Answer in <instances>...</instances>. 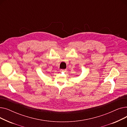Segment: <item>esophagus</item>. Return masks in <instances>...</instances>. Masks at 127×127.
Masks as SVG:
<instances>
[{
    "mask_svg": "<svg viewBox=\"0 0 127 127\" xmlns=\"http://www.w3.org/2000/svg\"><path fill=\"white\" fill-rule=\"evenodd\" d=\"M66 71V69H61L60 70V71L61 72H64Z\"/></svg>",
    "mask_w": 127,
    "mask_h": 127,
    "instance_id": "1",
    "label": "esophagus"
}]
</instances>
